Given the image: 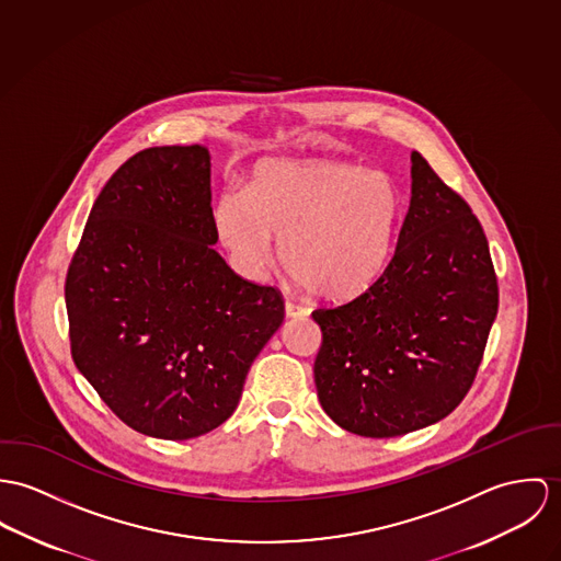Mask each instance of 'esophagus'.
<instances>
[{
	"mask_svg": "<svg viewBox=\"0 0 561 561\" xmlns=\"http://www.w3.org/2000/svg\"><path fill=\"white\" fill-rule=\"evenodd\" d=\"M310 313V310L301 304H295V301H286V316L288 318H306Z\"/></svg>",
	"mask_w": 561,
	"mask_h": 561,
	"instance_id": "esophagus-1",
	"label": "esophagus"
}]
</instances>
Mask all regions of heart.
I'll return each instance as SVG.
<instances>
[{
  "instance_id": "obj_1",
  "label": "heart",
  "mask_w": 561,
  "mask_h": 561,
  "mask_svg": "<svg viewBox=\"0 0 561 561\" xmlns=\"http://www.w3.org/2000/svg\"><path fill=\"white\" fill-rule=\"evenodd\" d=\"M402 217V193L380 170L331 159L268 161L248 191L228 188L213 208L221 245L260 273L279 237V257L310 293L348 299L385 268Z\"/></svg>"
}]
</instances>
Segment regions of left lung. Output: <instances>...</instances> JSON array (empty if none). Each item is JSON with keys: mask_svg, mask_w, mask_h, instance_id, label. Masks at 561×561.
Returning <instances> with one entry per match:
<instances>
[{"mask_svg": "<svg viewBox=\"0 0 561 561\" xmlns=\"http://www.w3.org/2000/svg\"><path fill=\"white\" fill-rule=\"evenodd\" d=\"M411 179L385 271L353 301L311 311L322 331L318 400L353 435H407L447 417L473 385L497 316V275L478 217L420 152Z\"/></svg>", "mask_w": 561, "mask_h": 561, "instance_id": "8db88e82", "label": "left lung"}]
</instances>
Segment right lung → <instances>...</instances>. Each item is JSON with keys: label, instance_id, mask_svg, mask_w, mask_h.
I'll return each mask as SVG.
<instances>
[{"label": "right lung", "instance_id": "right-lung-1", "mask_svg": "<svg viewBox=\"0 0 561 561\" xmlns=\"http://www.w3.org/2000/svg\"><path fill=\"white\" fill-rule=\"evenodd\" d=\"M208 148H146L99 193L66 273L70 353L141 435L185 440L237 409L253 359L284 322L273 286L213 250Z\"/></svg>", "mask_w": 561, "mask_h": 561}]
</instances>
